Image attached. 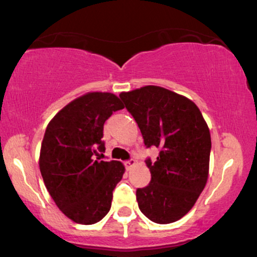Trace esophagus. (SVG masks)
Masks as SVG:
<instances>
[{
    "label": "esophagus",
    "instance_id": "esophagus-1",
    "mask_svg": "<svg viewBox=\"0 0 257 257\" xmlns=\"http://www.w3.org/2000/svg\"><path fill=\"white\" fill-rule=\"evenodd\" d=\"M124 164H125V166H126V169L130 170V169L132 168L133 165L136 164V161H135V159H130V161H126V162L124 163Z\"/></svg>",
    "mask_w": 257,
    "mask_h": 257
}]
</instances>
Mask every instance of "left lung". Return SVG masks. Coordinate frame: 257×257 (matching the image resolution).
I'll list each match as a JSON object with an SVG mask.
<instances>
[{
    "instance_id": "obj_1",
    "label": "left lung",
    "mask_w": 257,
    "mask_h": 257,
    "mask_svg": "<svg viewBox=\"0 0 257 257\" xmlns=\"http://www.w3.org/2000/svg\"><path fill=\"white\" fill-rule=\"evenodd\" d=\"M119 96L141 128L146 148L161 150L156 162L146 159L151 182L137 189L139 209L159 224L178 221L195 205L208 181V125L194 101L159 86Z\"/></svg>"
}]
</instances>
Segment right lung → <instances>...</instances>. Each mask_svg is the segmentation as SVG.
<instances>
[{"label": "right lung", "mask_w": 257, "mask_h": 257, "mask_svg": "<svg viewBox=\"0 0 257 257\" xmlns=\"http://www.w3.org/2000/svg\"><path fill=\"white\" fill-rule=\"evenodd\" d=\"M121 108L112 93L89 92L66 105L46 128L39 159L43 182L58 208L79 224L107 215L125 172L120 162L98 158L105 151V121Z\"/></svg>", "instance_id": "add662e5"}]
</instances>
